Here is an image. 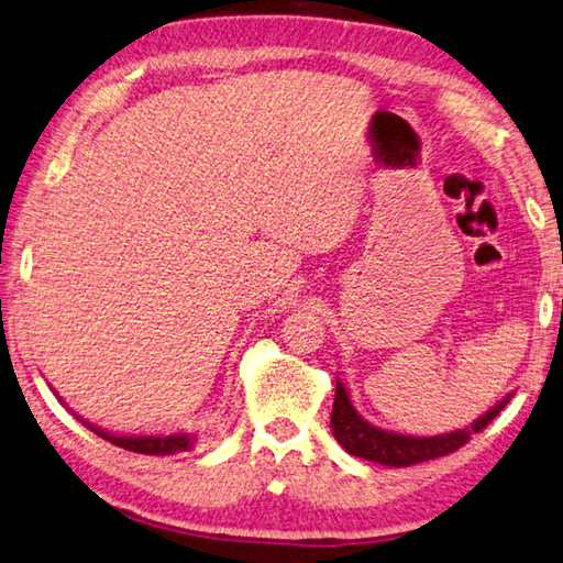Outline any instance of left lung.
<instances>
[{
	"label": "left lung",
	"instance_id": "8db88e82",
	"mask_svg": "<svg viewBox=\"0 0 563 563\" xmlns=\"http://www.w3.org/2000/svg\"><path fill=\"white\" fill-rule=\"evenodd\" d=\"M510 397H514V394L503 397L496 407L488 409L483 417H477L473 424L465 427V430L434 434V438H412V434H397L368 424L366 419L356 412L354 405H351L346 387H343L341 382H335L331 430L333 438L339 440V444L349 452V455L372 460V463L389 467H407L424 463V460L450 455V452L463 448L475 432H483L485 427L503 412V407L508 405Z\"/></svg>",
	"mask_w": 563,
	"mask_h": 563
}]
</instances>
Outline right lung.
Returning <instances> with one entry per match:
<instances>
[{"mask_svg": "<svg viewBox=\"0 0 563 563\" xmlns=\"http://www.w3.org/2000/svg\"><path fill=\"white\" fill-rule=\"evenodd\" d=\"M82 424L90 427L98 438L113 442L115 448L141 452V455H176V452H187L195 448V434H187V432L184 434H111L88 422Z\"/></svg>", "mask_w": 563, "mask_h": 563, "instance_id": "right-lung-1", "label": "right lung"}]
</instances>
